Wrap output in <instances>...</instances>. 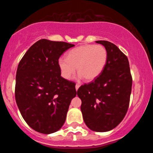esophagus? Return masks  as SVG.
Listing matches in <instances>:
<instances>
[{
  "instance_id": "obj_1",
  "label": "esophagus",
  "mask_w": 153,
  "mask_h": 153,
  "mask_svg": "<svg viewBox=\"0 0 153 153\" xmlns=\"http://www.w3.org/2000/svg\"><path fill=\"white\" fill-rule=\"evenodd\" d=\"M79 87H80V85H79L78 83H77L76 85H75V89H76V91H78V89L79 88Z\"/></svg>"
}]
</instances>
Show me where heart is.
Segmentation results:
<instances>
[{"mask_svg":"<svg viewBox=\"0 0 153 153\" xmlns=\"http://www.w3.org/2000/svg\"><path fill=\"white\" fill-rule=\"evenodd\" d=\"M108 59L106 49L101 45H85L70 51L66 57L58 59L61 75L70 80L77 70L80 77L93 80L99 77L106 66Z\"/></svg>","mask_w":153,"mask_h":153,"instance_id":"heart-1","label":"heart"}]
</instances>
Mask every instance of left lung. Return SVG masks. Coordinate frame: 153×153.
I'll use <instances>...</instances> for the list:
<instances>
[{
  "mask_svg": "<svg viewBox=\"0 0 153 153\" xmlns=\"http://www.w3.org/2000/svg\"><path fill=\"white\" fill-rule=\"evenodd\" d=\"M108 52L106 66L99 77L77 91L81 99L82 118L95 131H108L118 126L127 114L132 85L129 63L114 44L96 41Z\"/></svg>",
  "mask_w": 153,
  "mask_h": 153,
  "instance_id": "left-lung-1",
  "label": "left lung"
}]
</instances>
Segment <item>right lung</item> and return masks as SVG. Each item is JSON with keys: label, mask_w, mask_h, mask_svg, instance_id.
Here are the masks:
<instances>
[{"label": "right lung", "mask_w": 153, "mask_h": 153, "mask_svg": "<svg viewBox=\"0 0 153 153\" xmlns=\"http://www.w3.org/2000/svg\"><path fill=\"white\" fill-rule=\"evenodd\" d=\"M74 45L40 39L19 63L15 99L28 125L42 134L58 131L64 124L75 83L61 76L58 59Z\"/></svg>", "instance_id": "right-lung-1"}]
</instances>
